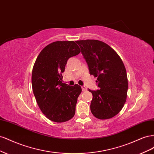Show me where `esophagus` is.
Returning <instances> with one entry per match:
<instances>
[{"mask_svg": "<svg viewBox=\"0 0 154 154\" xmlns=\"http://www.w3.org/2000/svg\"><path fill=\"white\" fill-rule=\"evenodd\" d=\"M82 91H83V92L87 91V90L85 86H82Z\"/></svg>", "mask_w": 154, "mask_h": 154, "instance_id": "34e87169", "label": "esophagus"}]
</instances>
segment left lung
Instances as JSON below:
<instances>
[{
	"label": "left lung",
	"mask_w": 154,
	"mask_h": 154,
	"mask_svg": "<svg viewBox=\"0 0 154 154\" xmlns=\"http://www.w3.org/2000/svg\"><path fill=\"white\" fill-rule=\"evenodd\" d=\"M88 64L90 74L97 77L100 90L92 94L91 111L100 119L113 118L122 110L127 100L128 79L124 63L108 44L97 40H78Z\"/></svg>",
	"instance_id": "obj_1"
}]
</instances>
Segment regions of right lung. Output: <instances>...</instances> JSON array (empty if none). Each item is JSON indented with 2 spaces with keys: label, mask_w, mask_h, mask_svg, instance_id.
I'll list each match as a JSON object with an SVG mask.
<instances>
[{
  "label": "right lung",
  "mask_w": 154,
  "mask_h": 154,
  "mask_svg": "<svg viewBox=\"0 0 154 154\" xmlns=\"http://www.w3.org/2000/svg\"><path fill=\"white\" fill-rule=\"evenodd\" d=\"M80 53L74 41H57L41 51L32 71L33 94L40 110L49 120L63 123L75 114L81 87L62 83V72L69 58Z\"/></svg>",
  "instance_id": "right-lung-1"
}]
</instances>
